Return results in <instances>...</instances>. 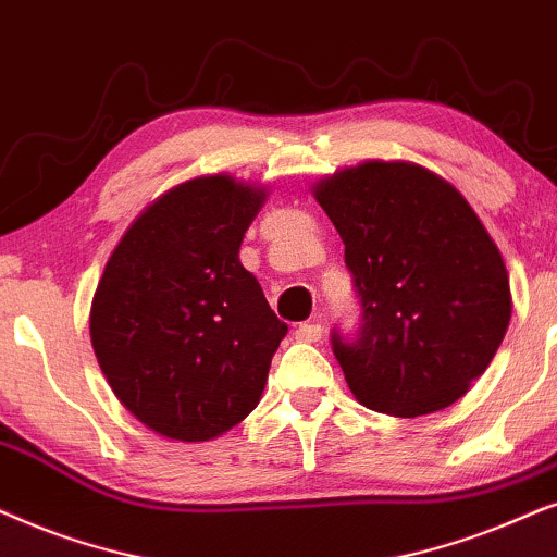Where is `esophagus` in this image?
Wrapping results in <instances>:
<instances>
[{"label": "esophagus", "instance_id": "34e87169", "mask_svg": "<svg viewBox=\"0 0 557 557\" xmlns=\"http://www.w3.org/2000/svg\"><path fill=\"white\" fill-rule=\"evenodd\" d=\"M323 329L318 323H300L298 329H295V338L298 341H306V344H313V341L321 338Z\"/></svg>", "mask_w": 557, "mask_h": 557}]
</instances>
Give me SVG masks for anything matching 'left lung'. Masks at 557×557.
<instances>
[{"instance_id":"left-lung-1","label":"left lung","mask_w":557,"mask_h":557,"mask_svg":"<svg viewBox=\"0 0 557 557\" xmlns=\"http://www.w3.org/2000/svg\"><path fill=\"white\" fill-rule=\"evenodd\" d=\"M344 239L361 323L331 331L348 389L374 412L454 405L511 318L504 259L454 185L410 162H364L315 188Z\"/></svg>"}]
</instances>
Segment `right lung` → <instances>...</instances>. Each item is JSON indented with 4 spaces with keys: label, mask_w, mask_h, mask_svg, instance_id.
<instances>
[{
    "label": "right lung",
    "mask_w": 557,
    "mask_h": 557,
    "mask_svg": "<svg viewBox=\"0 0 557 557\" xmlns=\"http://www.w3.org/2000/svg\"><path fill=\"white\" fill-rule=\"evenodd\" d=\"M264 190L196 177L111 251L91 302L99 367L127 410L173 441H209L255 410L287 325L239 247Z\"/></svg>",
    "instance_id": "add662e5"
}]
</instances>
